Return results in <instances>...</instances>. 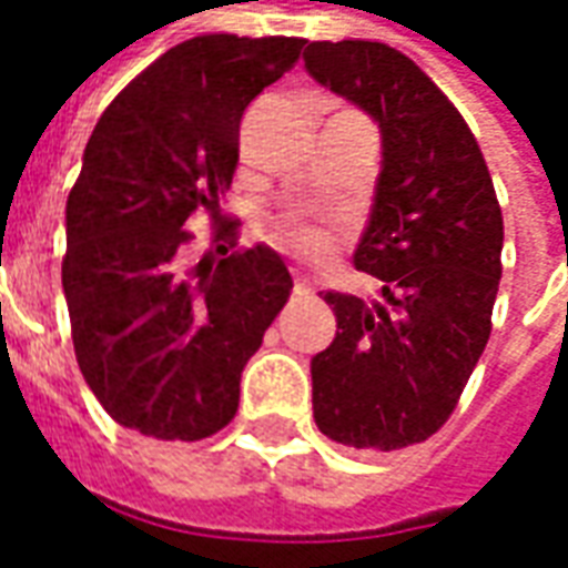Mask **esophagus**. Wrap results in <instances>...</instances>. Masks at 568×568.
<instances>
[{"label": "esophagus", "instance_id": "1", "mask_svg": "<svg viewBox=\"0 0 568 568\" xmlns=\"http://www.w3.org/2000/svg\"><path fill=\"white\" fill-rule=\"evenodd\" d=\"M293 291H296V293H312V281L306 275H300V272H296V275H293Z\"/></svg>", "mask_w": 568, "mask_h": 568}]
</instances>
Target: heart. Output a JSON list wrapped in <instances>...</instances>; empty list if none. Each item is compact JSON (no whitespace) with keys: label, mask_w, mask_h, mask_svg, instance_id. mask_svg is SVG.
<instances>
[{"label":"heart","mask_w":568,"mask_h":568,"mask_svg":"<svg viewBox=\"0 0 568 568\" xmlns=\"http://www.w3.org/2000/svg\"><path fill=\"white\" fill-rule=\"evenodd\" d=\"M268 240L293 256L318 258L334 246V224L312 222L303 215H277L268 222Z\"/></svg>","instance_id":"heart-1"}]
</instances>
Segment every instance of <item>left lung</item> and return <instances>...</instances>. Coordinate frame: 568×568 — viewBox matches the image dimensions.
Instances as JSON below:
<instances>
[{
  "label": "left lung",
  "mask_w": 568,
  "mask_h": 568,
  "mask_svg": "<svg viewBox=\"0 0 568 568\" xmlns=\"http://www.w3.org/2000/svg\"><path fill=\"white\" fill-rule=\"evenodd\" d=\"M303 59L378 121L384 146L353 256L384 303L325 293L337 337L312 359L315 425L356 450H403L453 416L485 353L504 215L466 118L413 59L375 40H322Z\"/></svg>",
  "instance_id": "obj_1"
}]
</instances>
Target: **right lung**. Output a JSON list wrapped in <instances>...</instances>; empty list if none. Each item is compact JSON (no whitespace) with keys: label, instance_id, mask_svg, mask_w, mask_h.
<instances>
[{"label":"right lung","instance_id":"1","mask_svg":"<svg viewBox=\"0 0 568 568\" xmlns=\"http://www.w3.org/2000/svg\"><path fill=\"white\" fill-rule=\"evenodd\" d=\"M306 40L203 33L136 74L102 112L68 193L62 287L78 365L118 425L203 440L237 416L240 375L291 300L268 246L237 250L219 209L240 118ZM205 211L216 256L186 266L183 224Z\"/></svg>","mask_w":568,"mask_h":568}]
</instances>
